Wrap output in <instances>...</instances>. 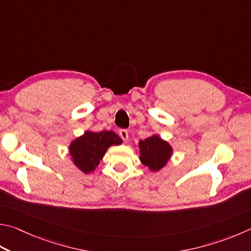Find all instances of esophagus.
<instances>
[{
	"mask_svg": "<svg viewBox=\"0 0 251 251\" xmlns=\"http://www.w3.org/2000/svg\"><path fill=\"white\" fill-rule=\"evenodd\" d=\"M118 133H120V136H121L123 140L128 139V130H127V129L122 128V129H120V131H118Z\"/></svg>",
	"mask_w": 251,
	"mask_h": 251,
	"instance_id": "34e87169",
	"label": "esophagus"
}]
</instances>
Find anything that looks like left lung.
<instances>
[{
  "label": "left lung",
  "mask_w": 251,
  "mask_h": 251,
  "mask_svg": "<svg viewBox=\"0 0 251 251\" xmlns=\"http://www.w3.org/2000/svg\"><path fill=\"white\" fill-rule=\"evenodd\" d=\"M140 161L152 171L166 166L172 153L171 146L158 136H151L139 141Z\"/></svg>",
  "instance_id": "obj_1"
}]
</instances>
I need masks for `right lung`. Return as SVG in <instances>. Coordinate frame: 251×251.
<instances>
[{
    "instance_id": "add662e5",
    "label": "right lung",
    "mask_w": 251,
    "mask_h": 251,
    "mask_svg": "<svg viewBox=\"0 0 251 251\" xmlns=\"http://www.w3.org/2000/svg\"><path fill=\"white\" fill-rule=\"evenodd\" d=\"M121 137L114 131H85L70 145V154L75 165L84 173L92 172L112 145H121Z\"/></svg>"
}]
</instances>
